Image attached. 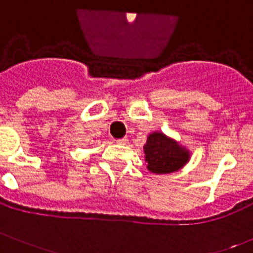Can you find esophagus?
Here are the masks:
<instances>
[{
    "mask_svg": "<svg viewBox=\"0 0 253 253\" xmlns=\"http://www.w3.org/2000/svg\"><path fill=\"white\" fill-rule=\"evenodd\" d=\"M127 141H128V139H127V137H122V139L116 140V143L121 144V145H125V144H127Z\"/></svg>",
    "mask_w": 253,
    "mask_h": 253,
    "instance_id": "obj_1",
    "label": "esophagus"
}]
</instances>
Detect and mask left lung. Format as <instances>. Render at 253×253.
<instances>
[{"label": "left lung", "instance_id": "obj_1", "mask_svg": "<svg viewBox=\"0 0 253 253\" xmlns=\"http://www.w3.org/2000/svg\"><path fill=\"white\" fill-rule=\"evenodd\" d=\"M146 169L157 175H166L181 169L190 161L192 153L186 146L161 131H153L144 144Z\"/></svg>", "mask_w": 253, "mask_h": 253}]
</instances>
